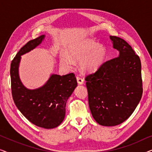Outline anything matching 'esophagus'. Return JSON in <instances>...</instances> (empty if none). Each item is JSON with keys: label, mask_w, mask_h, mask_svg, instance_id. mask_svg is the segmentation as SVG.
Listing matches in <instances>:
<instances>
[{"label": "esophagus", "mask_w": 152, "mask_h": 152, "mask_svg": "<svg viewBox=\"0 0 152 152\" xmlns=\"http://www.w3.org/2000/svg\"><path fill=\"white\" fill-rule=\"evenodd\" d=\"M77 83L81 85L84 84V80L80 77H77Z\"/></svg>", "instance_id": "1"}]
</instances>
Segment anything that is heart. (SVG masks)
<instances>
[{
	"label": "heart",
	"instance_id": "1",
	"mask_svg": "<svg viewBox=\"0 0 152 152\" xmlns=\"http://www.w3.org/2000/svg\"><path fill=\"white\" fill-rule=\"evenodd\" d=\"M107 53V48L104 45L92 39H84L70 45L67 53H61L59 63L62 67L71 68L74 66V61H80L81 70L92 73L103 65Z\"/></svg>",
	"mask_w": 152,
	"mask_h": 152
}]
</instances>
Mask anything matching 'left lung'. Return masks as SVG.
<instances>
[{"label":"left lung","instance_id":"1","mask_svg":"<svg viewBox=\"0 0 152 152\" xmlns=\"http://www.w3.org/2000/svg\"><path fill=\"white\" fill-rule=\"evenodd\" d=\"M118 57L104 63L86 76L91 114L100 125H118L127 120L142 95L141 62L124 39L110 36Z\"/></svg>","mask_w":152,"mask_h":152}]
</instances>
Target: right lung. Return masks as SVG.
<instances>
[{"mask_svg": "<svg viewBox=\"0 0 152 152\" xmlns=\"http://www.w3.org/2000/svg\"><path fill=\"white\" fill-rule=\"evenodd\" d=\"M45 37L43 34L29 41L12 60V94L16 107L29 121L39 127L53 129L61 124L65 118L66 102L77 86L75 75L52 74L42 86L29 89L23 84L18 71L21 56L36 48Z\"/></svg>", "mask_w": 152, "mask_h": 152, "instance_id": "obj_1", "label": "right lung"}]
</instances>
